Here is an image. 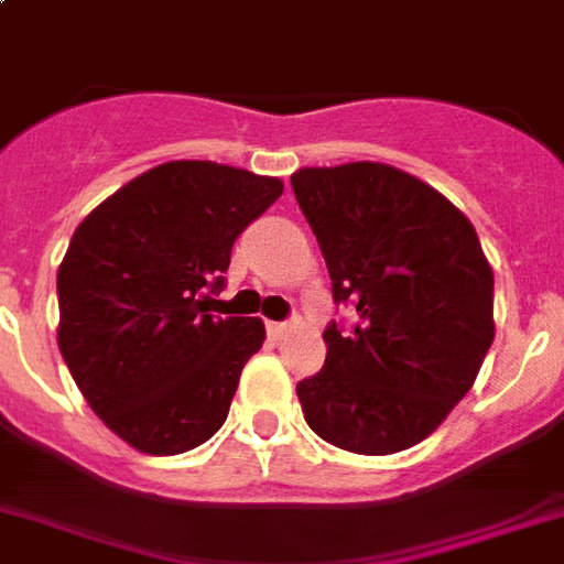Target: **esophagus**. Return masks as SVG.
Instances as JSON below:
<instances>
[{
    "mask_svg": "<svg viewBox=\"0 0 564 564\" xmlns=\"http://www.w3.org/2000/svg\"><path fill=\"white\" fill-rule=\"evenodd\" d=\"M265 328H269V337L272 339H283L292 330V325L290 322H269Z\"/></svg>",
    "mask_w": 564,
    "mask_h": 564,
    "instance_id": "34e87169",
    "label": "esophagus"
}]
</instances>
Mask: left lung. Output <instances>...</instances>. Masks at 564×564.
Instances as JSON below:
<instances>
[{
	"mask_svg": "<svg viewBox=\"0 0 564 564\" xmlns=\"http://www.w3.org/2000/svg\"><path fill=\"white\" fill-rule=\"evenodd\" d=\"M334 301L358 325H330L325 367L299 381L304 420L328 444L390 455L420 444L470 390L494 343V269L458 206L384 162L299 167Z\"/></svg>",
	"mask_w": 564,
	"mask_h": 564,
	"instance_id": "8db88e82",
	"label": "left lung"
}]
</instances>
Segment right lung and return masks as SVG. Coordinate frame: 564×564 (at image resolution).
Here are the masks:
<instances>
[{
  "label": "right lung",
  "instance_id": "1",
  "mask_svg": "<svg viewBox=\"0 0 564 564\" xmlns=\"http://www.w3.org/2000/svg\"><path fill=\"white\" fill-rule=\"evenodd\" d=\"M283 180L174 159L129 180L76 227L58 265V349L85 402L148 455L195 449L225 425L265 325L213 316L236 236Z\"/></svg>",
  "mask_w": 564,
  "mask_h": 564
}]
</instances>
